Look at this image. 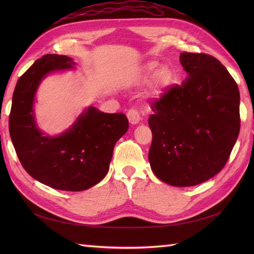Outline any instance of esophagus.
Here are the masks:
<instances>
[{
	"mask_svg": "<svg viewBox=\"0 0 254 254\" xmlns=\"http://www.w3.org/2000/svg\"><path fill=\"white\" fill-rule=\"evenodd\" d=\"M127 118H128V121L131 125H135L140 122V114H139V112H137V110H135L133 108L128 111Z\"/></svg>",
	"mask_w": 254,
	"mask_h": 254,
	"instance_id": "esophagus-1",
	"label": "esophagus"
}]
</instances>
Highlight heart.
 I'll use <instances>...</instances> for the list:
<instances>
[{"label":"heart","instance_id":"heart-1","mask_svg":"<svg viewBox=\"0 0 254 254\" xmlns=\"http://www.w3.org/2000/svg\"><path fill=\"white\" fill-rule=\"evenodd\" d=\"M159 64L156 63V61H152L147 66V71L150 74L156 73V71L158 70ZM173 78V73L171 71V68L168 66H162L161 68H159L157 72V81L160 84H167L170 82Z\"/></svg>","mask_w":254,"mask_h":254}]
</instances>
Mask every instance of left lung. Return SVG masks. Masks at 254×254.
<instances>
[{"label":"left lung","mask_w":254,"mask_h":254,"mask_svg":"<svg viewBox=\"0 0 254 254\" xmlns=\"http://www.w3.org/2000/svg\"><path fill=\"white\" fill-rule=\"evenodd\" d=\"M188 77L151 105L148 160L160 180L193 187L218 174L241 128L240 91L225 65L203 53H181Z\"/></svg>","instance_id":"left-lung-1"}]
</instances>
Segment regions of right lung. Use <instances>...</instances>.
<instances>
[{"label":"right lung","mask_w":254,"mask_h":254,"mask_svg":"<svg viewBox=\"0 0 254 254\" xmlns=\"http://www.w3.org/2000/svg\"><path fill=\"white\" fill-rule=\"evenodd\" d=\"M73 64L70 57L56 54L35 61L14 88L9 132L23 168L33 178L53 189L78 191L105 178L114 145L129 124L124 113H104L90 107L64 133L43 136L34 119L37 88L49 73Z\"/></svg>","instance_id":"1"}]
</instances>
